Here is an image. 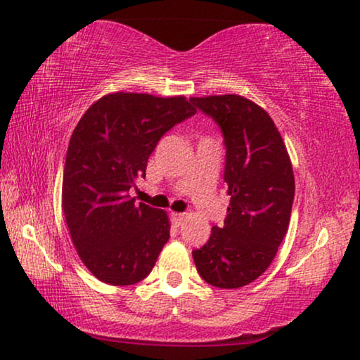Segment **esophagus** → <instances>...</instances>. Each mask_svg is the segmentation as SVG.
Returning a JSON list of instances; mask_svg holds the SVG:
<instances>
[{"label": "esophagus", "instance_id": "1", "mask_svg": "<svg viewBox=\"0 0 360 360\" xmlns=\"http://www.w3.org/2000/svg\"><path fill=\"white\" fill-rule=\"evenodd\" d=\"M170 216H172V219H174V223H175L176 226H180V224L185 221V218H186L185 213H175V211H172Z\"/></svg>", "mask_w": 360, "mask_h": 360}]
</instances>
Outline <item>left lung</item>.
I'll use <instances>...</instances> for the list:
<instances>
[{"label":"left lung","mask_w":360,"mask_h":360,"mask_svg":"<svg viewBox=\"0 0 360 360\" xmlns=\"http://www.w3.org/2000/svg\"><path fill=\"white\" fill-rule=\"evenodd\" d=\"M190 101L223 131L231 196L224 226H213L193 260L205 282L239 288L267 270L287 234L295 196L292 160L272 117L254 101L239 95Z\"/></svg>","instance_id":"1"}]
</instances>
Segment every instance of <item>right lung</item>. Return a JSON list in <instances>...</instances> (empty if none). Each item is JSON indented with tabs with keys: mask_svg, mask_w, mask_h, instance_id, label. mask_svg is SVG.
I'll return each instance as SVG.
<instances>
[{
	"mask_svg": "<svg viewBox=\"0 0 360 360\" xmlns=\"http://www.w3.org/2000/svg\"><path fill=\"white\" fill-rule=\"evenodd\" d=\"M196 110L185 96L110 93L88 108L68 144L62 210L85 267L122 287L144 280L170 238L164 210L136 203L157 142Z\"/></svg>",
	"mask_w": 360,
	"mask_h": 360,
	"instance_id": "1",
	"label": "right lung"
}]
</instances>
